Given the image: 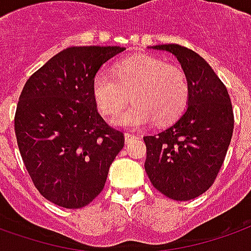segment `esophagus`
<instances>
[{
	"mask_svg": "<svg viewBox=\"0 0 251 251\" xmlns=\"http://www.w3.org/2000/svg\"><path fill=\"white\" fill-rule=\"evenodd\" d=\"M135 138H138V135L134 134V133H130V131H126V133H125L126 142H130V141L135 140Z\"/></svg>",
	"mask_w": 251,
	"mask_h": 251,
	"instance_id": "esophagus-1",
	"label": "esophagus"
}]
</instances>
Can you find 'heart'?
<instances>
[{
    "label": "heart",
    "mask_w": 251,
    "mask_h": 251,
    "mask_svg": "<svg viewBox=\"0 0 251 251\" xmlns=\"http://www.w3.org/2000/svg\"><path fill=\"white\" fill-rule=\"evenodd\" d=\"M131 100L134 103L116 118L124 127L153 122L169 125L182 116L190 100V83L178 65L150 55L120 61L114 73L100 72L93 79V96L106 116L118 114Z\"/></svg>",
    "instance_id": "obj_1"
}]
</instances>
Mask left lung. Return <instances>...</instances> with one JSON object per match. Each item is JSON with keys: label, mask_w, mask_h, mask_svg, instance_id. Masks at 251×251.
Wrapping results in <instances>:
<instances>
[{"label": "left lung", "mask_w": 251, "mask_h": 251, "mask_svg": "<svg viewBox=\"0 0 251 251\" xmlns=\"http://www.w3.org/2000/svg\"><path fill=\"white\" fill-rule=\"evenodd\" d=\"M177 57L190 83L189 106L177 122L145 135V170L163 196L189 201L214 183L229 149L234 113L227 89L196 51L177 44L151 46Z\"/></svg>", "instance_id": "left-lung-1"}]
</instances>
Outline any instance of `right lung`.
I'll return each mask as SVG.
<instances>
[{
	"label": "right lung",
	"mask_w": 251,
	"mask_h": 251,
	"mask_svg": "<svg viewBox=\"0 0 251 251\" xmlns=\"http://www.w3.org/2000/svg\"><path fill=\"white\" fill-rule=\"evenodd\" d=\"M120 46H72L31 74L22 89L14 131L37 190L66 209L89 205L102 192L124 131L98 113L93 79Z\"/></svg>",
	"instance_id": "add662e5"
}]
</instances>
